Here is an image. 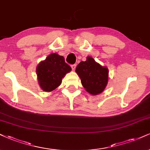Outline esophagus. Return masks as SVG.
<instances>
[{
    "instance_id": "obj_1",
    "label": "esophagus",
    "mask_w": 150,
    "mask_h": 150,
    "mask_svg": "<svg viewBox=\"0 0 150 150\" xmlns=\"http://www.w3.org/2000/svg\"><path fill=\"white\" fill-rule=\"evenodd\" d=\"M71 67L72 70H74L76 69V64H71Z\"/></svg>"
}]
</instances>
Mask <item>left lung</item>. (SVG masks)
I'll list each match as a JSON object with an SVG mask.
<instances>
[{"mask_svg":"<svg viewBox=\"0 0 150 150\" xmlns=\"http://www.w3.org/2000/svg\"><path fill=\"white\" fill-rule=\"evenodd\" d=\"M76 72L88 93L97 95L106 88L108 81V68L95 62L92 57L88 56L86 61H81L76 68Z\"/></svg>","mask_w":150,"mask_h":150,"instance_id":"left-lung-1","label":"left lung"}]
</instances>
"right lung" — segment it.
<instances>
[{"label": "right lung", "instance_id": "1", "mask_svg": "<svg viewBox=\"0 0 150 150\" xmlns=\"http://www.w3.org/2000/svg\"><path fill=\"white\" fill-rule=\"evenodd\" d=\"M71 70V67L66 63L63 56L51 53L36 68L40 88L45 92L55 90L61 84L62 78Z\"/></svg>", "mask_w": 150, "mask_h": 150}]
</instances>
